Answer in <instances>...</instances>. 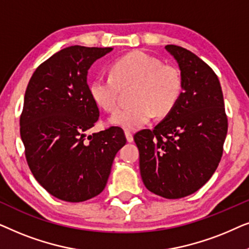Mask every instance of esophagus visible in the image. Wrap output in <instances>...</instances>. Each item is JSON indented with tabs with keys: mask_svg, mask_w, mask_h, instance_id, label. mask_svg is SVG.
Here are the masks:
<instances>
[{
	"mask_svg": "<svg viewBox=\"0 0 249 249\" xmlns=\"http://www.w3.org/2000/svg\"><path fill=\"white\" fill-rule=\"evenodd\" d=\"M124 135H125V138H127V141L129 142H131L132 141H134V136H132V132L129 131V130H125L124 131Z\"/></svg>",
	"mask_w": 249,
	"mask_h": 249,
	"instance_id": "esophagus-1",
	"label": "esophagus"
}]
</instances>
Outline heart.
Masks as SVG:
<instances>
[{"mask_svg":"<svg viewBox=\"0 0 249 249\" xmlns=\"http://www.w3.org/2000/svg\"><path fill=\"white\" fill-rule=\"evenodd\" d=\"M134 87L131 107L120 110L110 121L135 130L147 124L154 114L166 117L175 110L183 93V78L178 68L144 51H134L110 66V76H98L89 83L91 100L107 112L119 107L120 89Z\"/></svg>","mask_w":249,"mask_h":249,"instance_id":"obj_1","label":"heart"}]
</instances>
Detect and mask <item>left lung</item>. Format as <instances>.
<instances>
[{
	"instance_id": "obj_1",
	"label": "left lung",
	"mask_w": 249,
	"mask_h": 249,
	"mask_svg": "<svg viewBox=\"0 0 249 249\" xmlns=\"http://www.w3.org/2000/svg\"><path fill=\"white\" fill-rule=\"evenodd\" d=\"M165 49L179 64L183 93L153 130L136 132L139 169L149 192L181 198L209 181L219 165L228 131L219 78L202 59L177 45Z\"/></svg>"
}]
</instances>
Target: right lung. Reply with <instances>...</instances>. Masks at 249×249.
I'll return each instance as SVG.
<instances>
[{"label":"right lung","mask_w":249,"mask_h":249,"mask_svg":"<svg viewBox=\"0 0 249 249\" xmlns=\"http://www.w3.org/2000/svg\"><path fill=\"white\" fill-rule=\"evenodd\" d=\"M112 47L69 46L38 66L30 78L20 115L29 169L51 195L71 203L103 192L114 156L127 142L120 127L87 137L100 118L87 73Z\"/></svg>","instance_id":"obj_1"}]
</instances>
